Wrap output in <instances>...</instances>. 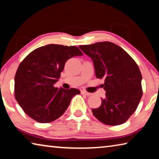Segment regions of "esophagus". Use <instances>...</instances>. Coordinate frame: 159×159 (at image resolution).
Here are the masks:
<instances>
[{
	"mask_svg": "<svg viewBox=\"0 0 159 159\" xmlns=\"http://www.w3.org/2000/svg\"><path fill=\"white\" fill-rule=\"evenodd\" d=\"M81 93L83 94V95H87V96H90L91 95H92V94H91V93L86 92V91H85V90H82L81 91Z\"/></svg>",
	"mask_w": 159,
	"mask_h": 159,
	"instance_id": "34e87169",
	"label": "esophagus"
}]
</instances>
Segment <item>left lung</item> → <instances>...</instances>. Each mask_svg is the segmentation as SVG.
<instances>
[{"mask_svg":"<svg viewBox=\"0 0 159 159\" xmlns=\"http://www.w3.org/2000/svg\"><path fill=\"white\" fill-rule=\"evenodd\" d=\"M79 47L92 59L96 77L104 79L106 96L93 114L104 124H123L135 111L142 96L138 64L123 48L111 42Z\"/></svg>","mask_w":159,"mask_h":159,"instance_id":"1","label":"left lung"}]
</instances>
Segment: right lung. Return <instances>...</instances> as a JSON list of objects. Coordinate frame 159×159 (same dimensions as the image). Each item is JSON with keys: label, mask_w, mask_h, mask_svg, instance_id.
<instances>
[{"label": "right lung", "mask_w": 159, "mask_h": 159, "mask_svg": "<svg viewBox=\"0 0 159 159\" xmlns=\"http://www.w3.org/2000/svg\"><path fill=\"white\" fill-rule=\"evenodd\" d=\"M81 55L76 46L50 44L36 48L24 59L15 76V97L29 117L39 123H50L65 112L80 90L58 89L54 84L66 61Z\"/></svg>", "instance_id": "right-lung-1"}]
</instances>
